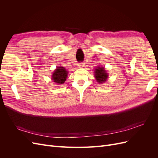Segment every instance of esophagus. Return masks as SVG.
<instances>
[{
  "label": "esophagus",
  "instance_id": "obj_1",
  "mask_svg": "<svg viewBox=\"0 0 158 158\" xmlns=\"http://www.w3.org/2000/svg\"><path fill=\"white\" fill-rule=\"evenodd\" d=\"M84 64H85L84 63H80L78 64V66L80 68H83V67H84Z\"/></svg>",
  "mask_w": 158,
  "mask_h": 158
}]
</instances>
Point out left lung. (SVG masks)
Returning <instances> with one entry per match:
<instances>
[{
    "instance_id": "obj_1",
    "label": "left lung",
    "mask_w": 158,
    "mask_h": 158,
    "mask_svg": "<svg viewBox=\"0 0 158 158\" xmlns=\"http://www.w3.org/2000/svg\"><path fill=\"white\" fill-rule=\"evenodd\" d=\"M94 74L95 79L99 84L106 82V81L108 78V74L105 68L102 66H97V68L95 69Z\"/></svg>"
}]
</instances>
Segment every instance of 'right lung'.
Here are the masks:
<instances>
[{
  "label": "right lung",
  "instance_id": "add662e5",
  "mask_svg": "<svg viewBox=\"0 0 158 158\" xmlns=\"http://www.w3.org/2000/svg\"><path fill=\"white\" fill-rule=\"evenodd\" d=\"M68 76V71L64 67H56L52 75V80L53 82L57 84H63L64 83Z\"/></svg>",
  "mask_w": 158,
  "mask_h": 158
}]
</instances>
